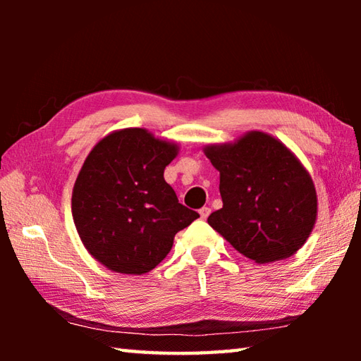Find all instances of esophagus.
Listing matches in <instances>:
<instances>
[{"instance_id":"esophagus-1","label":"esophagus","mask_w":361,"mask_h":361,"mask_svg":"<svg viewBox=\"0 0 361 361\" xmlns=\"http://www.w3.org/2000/svg\"><path fill=\"white\" fill-rule=\"evenodd\" d=\"M210 207H202V209H200L199 210V215H200V218H202V219H207V218H209V215H210Z\"/></svg>"}]
</instances>
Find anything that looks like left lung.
Returning <instances> with one entry per match:
<instances>
[{"label": "left lung", "mask_w": 361, "mask_h": 361, "mask_svg": "<svg viewBox=\"0 0 361 361\" xmlns=\"http://www.w3.org/2000/svg\"><path fill=\"white\" fill-rule=\"evenodd\" d=\"M219 172L223 209L209 224L237 252L258 264L290 258L317 221L312 176L288 146L261 130L234 142L204 146Z\"/></svg>", "instance_id": "8db88e82"}]
</instances>
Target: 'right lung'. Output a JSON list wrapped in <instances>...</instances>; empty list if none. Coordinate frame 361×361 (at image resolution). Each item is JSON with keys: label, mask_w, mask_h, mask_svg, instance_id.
I'll return each mask as SVG.
<instances>
[{"label": "right lung", "mask_w": 361, "mask_h": 361, "mask_svg": "<svg viewBox=\"0 0 361 361\" xmlns=\"http://www.w3.org/2000/svg\"><path fill=\"white\" fill-rule=\"evenodd\" d=\"M178 152L172 140L127 127L109 132L85 157L73 186V221L89 255L109 271H152L176 232L199 218L164 180Z\"/></svg>", "instance_id": "obj_1"}]
</instances>
